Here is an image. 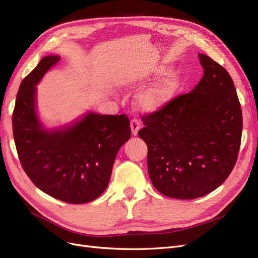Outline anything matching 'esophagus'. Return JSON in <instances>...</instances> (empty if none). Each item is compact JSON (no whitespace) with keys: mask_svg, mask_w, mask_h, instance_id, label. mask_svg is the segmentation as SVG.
<instances>
[{"mask_svg":"<svg viewBox=\"0 0 258 258\" xmlns=\"http://www.w3.org/2000/svg\"><path fill=\"white\" fill-rule=\"evenodd\" d=\"M130 126H131L132 135L137 136L138 135V131L140 130V127H141V123H140V121L138 119L134 118V119H131V121H130Z\"/></svg>","mask_w":258,"mask_h":258,"instance_id":"1","label":"esophagus"}]
</instances>
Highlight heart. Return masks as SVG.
Here are the masks:
<instances>
[{"label": "heart", "mask_w": 258, "mask_h": 258, "mask_svg": "<svg viewBox=\"0 0 258 258\" xmlns=\"http://www.w3.org/2000/svg\"><path fill=\"white\" fill-rule=\"evenodd\" d=\"M165 71L166 69L163 67L158 70L159 73H163ZM175 88L176 79L174 76H169L166 80H163L162 82L152 86V87L140 93L138 98L139 104L146 112L158 110V108L165 105L171 99V97L173 96Z\"/></svg>", "instance_id": "b5f03b06"}]
</instances>
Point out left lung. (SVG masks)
Returning <instances> with one entry per match:
<instances>
[{"instance_id":"obj_1","label":"left lung","mask_w":258,"mask_h":258,"mask_svg":"<svg viewBox=\"0 0 258 258\" xmlns=\"http://www.w3.org/2000/svg\"><path fill=\"white\" fill-rule=\"evenodd\" d=\"M204 76L190 92L142 117L139 131L147 148L154 187L175 199H196L213 191L236 165L242 111L226 70L199 53Z\"/></svg>"}]
</instances>
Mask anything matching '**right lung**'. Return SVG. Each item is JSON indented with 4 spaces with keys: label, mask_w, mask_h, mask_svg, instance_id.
<instances>
[{
    "label": "right lung",
    "mask_w": 258,
    "mask_h": 258,
    "mask_svg": "<svg viewBox=\"0 0 258 258\" xmlns=\"http://www.w3.org/2000/svg\"><path fill=\"white\" fill-rule=\"evenodd\" d=\"M59 60V56L44 57L21 82L13 135L22 169L37 188L82 205L105 190L116 155L130 139V121L126 114L87 113L69 127L44 129L36 114L35 86Z\"/></svg>",
    "instance_id": "1"
}]
</instances>
